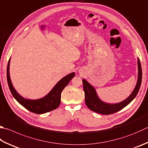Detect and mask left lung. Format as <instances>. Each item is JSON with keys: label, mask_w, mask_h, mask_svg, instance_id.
Returning <instances> with one entry per match:
<instances>
[{"label": "left lung", "mask_w": 148, "mask_h": 148, "mask_svg": "<svg viewBox=\"0 0 148 148\" xmlns=\"http://www.w3.org/2000/svg\"><path fill=\"white\" fill-rule=\"evenodd\" d=\"M138 77L137 83H136V87L133 90V93L130 95L124 101L118 103L116 104H109L102 102L100 100L96 93L95 90L93 86H91L86 80L83 79V88L84 91L85 95V102L89 109L94 112L98 113L103 115H110V114L115 113L117 111L121 110L124 107H126L132 100L135 99L140 89L141 82H142V68L140 62L138 59Z\"/></svg>", "instance_id": "obj_1"}]
</instances>
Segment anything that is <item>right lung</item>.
Instances as JSON below:
<instances>
[{
	"instance_id": "add662e5",
	"label": "right lung",
	"mask_w": 148,
	"mask_h": 148,
	"mask_svg": "<svg viewBox=\"0 0 148 148\" xmlns=\"http://www.w3.org/2000/svg\"><path fill=\"white\" fill-rule=\"evenodd\" d=\"M10 60L8 61L7 67L8 84L12 95L17 100L18 103H20L22 106H24L27 110L37 114H42L49 112V111L55 110L59 106L61 101V93L64 88L68 84L73 77H74L75 75V73H71L62 78L55 86V87L52 89L49 93L44 98L38 100H27L24 99L20 95H18L13 88L11 82L9 73Z\"/></svg>"
}]
</instances>
